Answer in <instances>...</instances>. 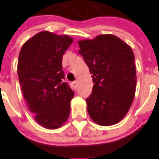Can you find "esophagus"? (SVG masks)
Returning <instances> with one entry per match:
<instances>
[{
  "label": "esophagus",
  "mask_w": 159,
  "mask_h": 159,
  "mask_svg": "<svg viewBox=\"0 0 159 159\" xmlns=\"http://www.w3.org/2000/svg\"><path fill=\"white\" fill-rule=\"evenodd\" d=\"M72 86H73L75 89H77V86H78V81H74V82H72Z\"/></svg>",
  "instance_id": "1"
}]
</instances>
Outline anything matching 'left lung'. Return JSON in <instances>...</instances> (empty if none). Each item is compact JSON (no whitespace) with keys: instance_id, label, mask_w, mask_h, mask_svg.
<instances>
[{"instance_id":"left-lung-1","label":"left lung","mask_w":159,"mask_h":159,"mask_svg":"<svg viewBox=\"0 0 159 159\" xmlns=\"http://www.w3.org/2000/svg\"><path fill=\"white\" fill-rule=\"evenodd\" d=\"M78 44L94 83L86 99L88 113L98 125H115L125 117L134 100L137 82L134 52L113 34L84 39Z\"/></svg>"}]
</instances>
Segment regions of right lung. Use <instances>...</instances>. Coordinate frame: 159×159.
Segmentation results:
<instances>
[{
    "label": "right lung",
    "instance_id": "obj_1",
    "mask_svg": "<svg viewBox=\"0 0 159 159\" xmlns=\"http://www.w3.org/2000/svg\"><path fill=\"white\" fill-rule=\"evenodd\" d=\"M73 39L48 31L35 34L24 43L17 72L28 109L46 129H58L66 122L74 92L64 82L62 57Z\"/></svg>",
    "mask_w": 159,
    "mask_h": 159
}]
</instances>
